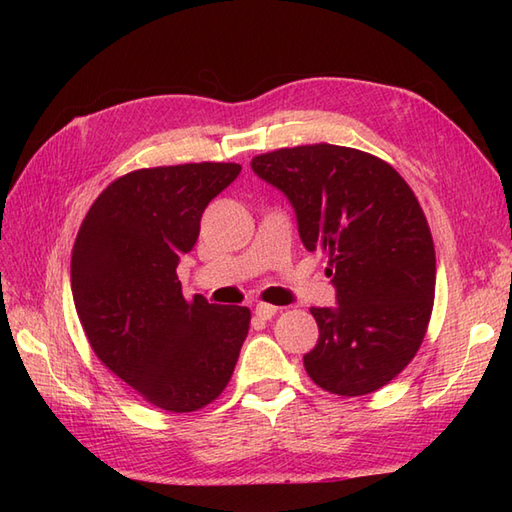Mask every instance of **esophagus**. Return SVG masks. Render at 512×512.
Masks as SVG:
<instances>
[{
	"mask_svg": "<svg viewBox=\"0 0 512 512\" xmlns=\"http://www.w3.org/2000/svg\"><path fill=\"white\" fill-rule=\"evenodd\" d=\"M255 314L262 321H268V319H273L275 314H277V308L275 306H270V303H257L255 306Z\"/></svg>",
	"mask_w": 512,
	"mask_h": 512,
	"instance_id": "esophagus-1",
	"label": "esophagus"
}]
</instances>
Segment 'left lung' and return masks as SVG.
<instances>
[{
    "mask_svg": "<svg viewBox=\"0 0 512 512\" xmlns=\"http://www.w3.org/2000/svg\"><path fill=\"white\" fill-rule=\"evenodd\" d=\"M295 206L301 242L328 255L336 308H312L308 376L336 396L385 387L418 354L436 297V248L405 178L361 149L317 143L250 162Z\"/></svg>",
    "mask_w": 512,
    "mask_h": 512,
    "instance_id": "1",
    "label": "left lung"
}]
</instances>
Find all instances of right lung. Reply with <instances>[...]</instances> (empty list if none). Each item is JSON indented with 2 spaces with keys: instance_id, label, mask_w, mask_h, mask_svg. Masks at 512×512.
<instances>
[{
  "instance_id": "add662e5",
  "label": "right lung",
  "mask_w": 512,
  "mask_h": 512,
  "mask_svg": "<svg viewBox=\"0 0 512 512\" xmlns=\"http://www.w3.org/2000/svg\"><path fill=\"white\" fill-rule=\"evenodd\" d=\"M242 167L129 171L94 200L72 248V297L99 361L149 405L198 411L222 394L248 334L246 306L184 299L178 262L200 217Z\"/></svg>"
}]
</instances>
